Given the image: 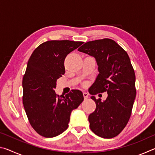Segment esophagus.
Instances as JSON below:
<instances>
[{
  "label": "esophagus",
  "mask_w": 155,
  "mask_h": 155,
  "mask_svg": "<svg viewBox=\"0 0 155 155\" xmlns=\"http://www.w3.org/2000/svg\"><path fill=\"white\" fill-rule=\"evenodd\" d=\"M83 97H84V98H85V99H87V98H88V97H89V94H88V93L85 92V91H84V92H83Z\"/></svg>",
  "instance_id": "obj_1"
}]
</instances>
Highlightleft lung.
Instances as JSON below:
<instances>
[{"label": "left lung", "instance_id": "1", "mask_svg": "<svg viewBox=\"0 0 155 155\" xmlns=\"http://www.w3.org/2000/svg\"><path fill=\"white\" fill-rule=\"evenodd\" d=\"M78 51L93 56L98 65L99 74L90 94H108L104 101L91 96L96 108L89 115L90 127L99 137H114L127 126L136 96L135 74L129 57L108 38L87 41Z\"/></svg>", "mask_w": 155, "mask_h": 155}]
</instances>
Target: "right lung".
I'll return each instance as SVG.
<instances>
[{
    "mask_svg": "<svg viewBox=\"0 0 155 155\" xmlns=\"http://www.w3.org/2000/svg\"><path fill=\"white\" fill-rule=\"evenodd\" d=\"M83 41L51 40L33 52L23 77L22 103L31 127L44 137H54L67 129L73 109L83 101L82 91L72 90L59 96L54 90L65 74L64 61Z\"/></svg>",
    "mask_w": 155,
    "mask_h": 155,
    "instance_id": "right-lung-1",
    "label": "right lung"
}]
</instances>
